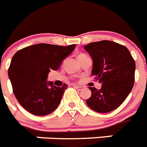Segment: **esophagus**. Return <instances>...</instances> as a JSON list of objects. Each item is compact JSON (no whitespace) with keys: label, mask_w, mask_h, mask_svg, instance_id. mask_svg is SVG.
Segmentation results:
<instances>
[{"label":"esophagus","mask_w":147,"mask_h":147,"mask_svg":"<svg viewBox=\"0 0 147 147\" xmlns=\"http://www.w3.org/2000/svg\"><path fill=\"white\" fill-rule=\"evenodd\" d=\"M74 87L76 88H77L78 90H82V89L84 88V87L83 86H76V85H74Z\"/></svg>","instance_id":"obj_1"}]
</instances>
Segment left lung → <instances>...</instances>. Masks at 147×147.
<instances>
[{
    "label": "left lung",
    "mask_w": 147,
    "mask_h": 147,
    "mask_svg": "<svg viewBox=\"0 0 147 147\" xmlns=\"http://www.w3.org/2000/svg\"><path fill=\"white\" fill-rule=\"evenodd\" d=\"M92 59V75L101 88L88 87L92 95L86 104L98 113H109L124 102L134 82L135 61L125 46L113 41L93 42L84 46Z\"/></svg>",
    "instance_id": "1"
}]
</instances>
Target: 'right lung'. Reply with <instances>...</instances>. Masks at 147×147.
<instances>
[{"label": "right lung", "mask_w": 147, "mask_h": 147, "mask_svg": "<svg viewBox=\"0 0 147 147\" xmlns=\"http://www.w3.org/2000/svg\"><path fill=\"white\" fill-rule=\"evenodd\" d=\"M76 45L61 47L48 43L32 45L13 55L8 76L13 93L22 107L36 116L53 112L67 86H55L47 81L50 71H57Z\"/></svg>", "instance_id": "add662e5"}]
</instances>
